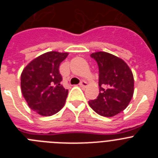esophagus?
<instances>
[{"label":"esophagus","mask_w":158,"mask_h":158,"mask_svg":"<svg viewBox=\"0 0 158 158\" xmlns=\"http://www.w3.org/2000/svg\"><path fill=\"white\" fill-rule=\"evenodd\" d=\"M80 86L81 87L85 88L88 86V83L86 81H82L80 83Z\"/></svg>","instance_id":"esophagus-1"}]
</instances>
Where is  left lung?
I'll return each mask as SVG.
<instances>
[{"label": "left lung", "instance_id": "left-lung-1", "mask_svg": "<svg viewBox=\"0 0 158 158\" xmlns=\"http://www.w3.org/2000/svg\"><path fill=\"white\" fill-rule=\"evenodd\" d=\"M99 67L100 93L89 101L97 114L104 117L116 115L126 109L134 94V76L123 60L104 51L93 53Z\"/></svg>", "mask_w": 158, "mask_h": 158}]
</instances>
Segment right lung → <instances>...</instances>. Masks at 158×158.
Instances as JSON below:
<instances>
[{
    "label": "right lung",
    "mask_w": 158,
    "mask_h": 158,
    "mask_svg": "<svg viewBox=\"0 0 158 158\" xmlns=\"http://www.w3.org/2000/svg\"><path fill=\"white\" fill-rule=\"evenodd\" d=\"M68 53L50 51L29 62L20 77L21 92L29 107L43 116H51L63 107L68 89L61 85L59 65Z\"/></svg>",
    "instance_id": "right-lung-1"
}]
</instances>
